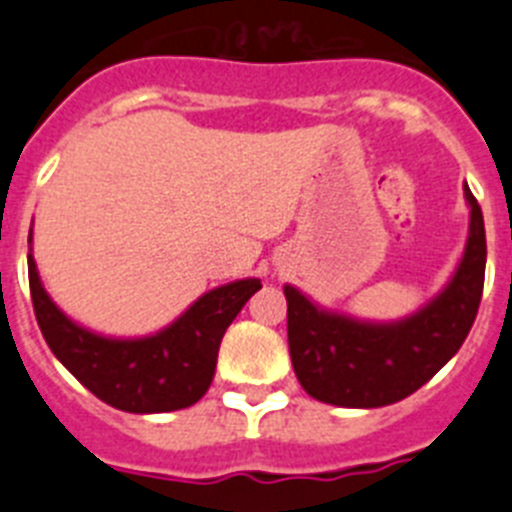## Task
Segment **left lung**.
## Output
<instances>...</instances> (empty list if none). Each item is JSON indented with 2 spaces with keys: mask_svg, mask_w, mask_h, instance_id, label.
I'll return each instance as SVG.
<instances>
[{
  "mask_svg": "<svg viewBox=\"0 0 512 512\" xmlns=\"http://www.w3.org/2000/svg\"><path fill=\"white\" fill-rule=\"evenodd\" d=\"M468 239L445 289L401 317L377 322L325 309L286 283L289 351L294 372L312 398L343 409H380L419 390L466 341L484 289L487 236L482 208L463 187Z\"/></svg>",
  "mask_w": 512,
  "mask_h": 512,
  "instance_id": "1",
  "label": "left lung"
}]
</instances>
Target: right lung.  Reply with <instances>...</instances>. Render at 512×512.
<instances>
[{"mask_svg":"<svg viewBox=\"0 0 512 512\" xmlns=\"http://www.w3.org/2000/svg\"><path fill=\"white\" fill-rule=\"evenodd\" d=\"M28 242L33 244V229ZM28 281L38 328L54 356L96 398L130 414H166L200 401L216 375L223 333L249 296L263 289L260 278L223 283L205 291L166 328L150 336L117 338L64 315L41 283L33 249Z\"/></svg>","mask_w":512,"mask_h":512,"instance_id":"add662e5","label":"right lung"}]
</instances>
